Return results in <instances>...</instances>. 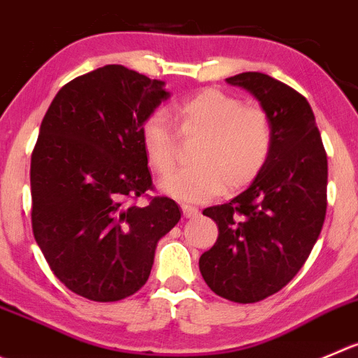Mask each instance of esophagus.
<instances>
[{
	"instance_id": "obj_1",
	"label": "esophagus",
	"mask_w": 358,
	"mask_h": 358,
	"mask_svg": "<svg viewBox=\"0 0 358 358\" xmlns=\"http://www.w3.org/2000/svg\"><path fill=\"white\" fill-rule=\"evenodd\" d=\"M181 209H182V214H185V217H188V220H192V217H196L200 214V210L196 209V207H193V206H185V203H182Z\"/></svg>"
}]
</instances>
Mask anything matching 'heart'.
I'll list each match as a JSON object with an SVG mask.
<instances>
[{"label":"heart","mask_w":358,"mask_h":358,"mask_svg":"<svg viewBox=\"0 0 358 358\" xmlns=\"http://www.w3.org/2000/svg\"><path fill=\"white\" fill-rule=\"evenodd\" d=\"M173 117L182 137H200V142L192 158L196 165L176 170L159 181L166 195L182 202H206L220 195L224 185L230 189L244 188L264 170L271 155L272 130L260 108L244 107L239 98L220 90H203L177 103ZM141 141L156 172L173 169L177 135L165 112L145 119Z\"/></svg>","instance_id":"1"}]
</instances>
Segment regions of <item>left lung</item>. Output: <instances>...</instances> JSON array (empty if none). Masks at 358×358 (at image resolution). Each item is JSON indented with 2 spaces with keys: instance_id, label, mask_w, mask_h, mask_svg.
<instances>
[{
  "instance_id": "1",
  "label": "left lung",
  "mask_w": 358,
  "mask_h": 358,
  "mask_svg": "<svg viewBox=\"0 0 358 358\" xmlns=\"http://www.w3.org/2000/svg\"><path fill=\"white\" fill-rule=\"evenodd\" d=\"M260 101L272 130L264 170L241 195L207 207L216 244L200 257L207 287L250 304L294 279L322 232L327 210V155L311 105L287 84L246 71L227 79Z\"/></svg>"
}]
</instances>
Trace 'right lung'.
Listing matches in <instances>:
<instances>
[{"label": "right lung", "instance_id": "right-lung-1", "mask_svg": "<svg viewBox=\"0 0 358 358\" xmlns=\"http://www.w3.org/2000/svg\"><path fill=\"white\" fill-rule=\"evenodd\" d=\"M163 80L107 64L57 91L31 156V223L56 278L90 301L141 290L158 241L181 220L152 188L141 141L145 119L169 100Z\"/></svg>", "mask_w": 358, "mask_h": 358}]
</instances>
